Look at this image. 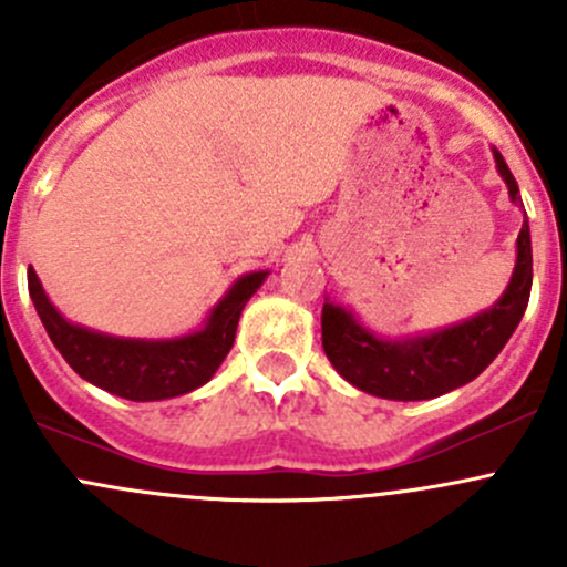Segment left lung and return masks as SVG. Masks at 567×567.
Returning <instances> with one entry per match:
<instances>
[{
  "instance_id": "obj_1",
  "label": "left lung",
  "mask_w": 567,
  "mask_h": 567,
  "mask_svg": "<svg viewBox=\"0 0 567 567\" xmlns=\"http://www.w3.org/2000/svg\"><path fill=\"white\" fill-rule=\"evenodd\" d=\"M494 162L507 192L522 205L518 183L502 153L494 147ZM532 290V238L524 214L516 238V268L505 293L494 307L463 323L444 326L427 334L379 337L346 307L326 299L320 312L323 351L331 368L357 390L386 400H431L477 379L505 348L522 323Z\"/></svg>"
}]
</instances>
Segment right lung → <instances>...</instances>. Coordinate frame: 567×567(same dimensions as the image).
I'll list each match as a JSON object with an SVG mask.
<instances>
[{"mask_svg": "<svg viewBox=\"0 0 567 567\" xmlns=\"http://www.w3.org/2000/svg\"><path fill=\"white\" fill-rule=\"evenodd\" d=\"M268 271H249L227 288V293L210 307L199 329L181 337L145 340V337H114L104 331L71 323L45 296L38 274H27L30 299L40 323L68 364L99 390L117 398L151 403L169 400L208 384L236 342L238 318L251 296L266 282Z\"/></svg>", "mask_w": 567, "mask_h": 567, "instance_id": "right-lung-1", "label": "right lung"}]
</instances>
